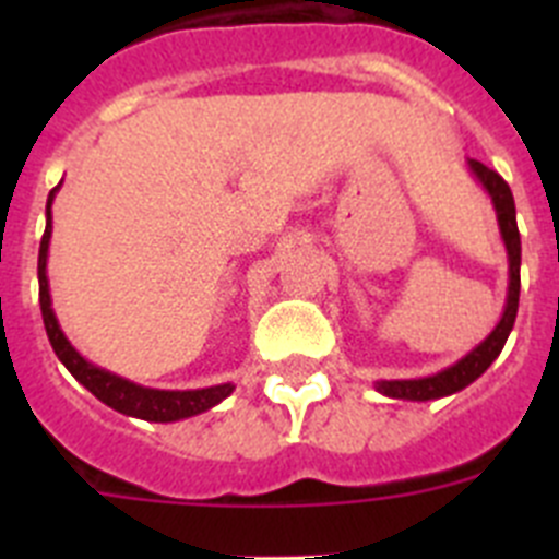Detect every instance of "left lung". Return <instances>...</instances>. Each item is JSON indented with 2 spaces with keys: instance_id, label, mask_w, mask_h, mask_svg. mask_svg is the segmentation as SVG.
Instances as JSON below:
<instances>
[{
  "instance_id": "obj_1",
  "label": "left lung",
  "mask_w": 559,
  "mask_h": 559,
  "mask_svg": "<svg viewBox=\"0 0 559 559\" xmlns=\"http://www.w3.org/2000/svg\"><path fill=\"white\" fill-rule=\"evenodd\" d=\"M467 167H471L473 176L481 181L484 190L490 192L492 206H496L498 215V229H501V240L503 246H507V260H510V288H507V305H503L501 322L496 324V330H492L476 349H471L462 360H456L453 367L442 369V372L414 380H378V392L386 394V397L437 400L462 392L464 386H471L473 380L481 378L492 360L501 355L503 344L510 338L512 324H515L518 296H521V231H518L515 221V199H512L510 185H507L496 170H490V167L481 165V162L476 159H467Z\"/></svg>"
}]
</instances>
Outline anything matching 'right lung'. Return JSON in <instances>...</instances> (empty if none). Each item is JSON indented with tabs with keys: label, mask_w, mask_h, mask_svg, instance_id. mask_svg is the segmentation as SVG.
Returning a JSON list of instances; mask_svg holds the SVG:
<instances>
[{
	"label": "right lung",
	"mask_w": 559,
	"mask_h": 559,
	"mask_svg": "<svg viewBox=\"0 0 559 559\" xmlns=\"http://www.w3.org/2000/svg\"><path fill=\"white\" fill-rule=\"evenodd\" d=\"M56 190H49L47 199V229L41 237V249H38V302H41L44 328H47V338L56 349L58 360L72 372V378L86 386L88 392L103 400L106 406L114 412L128 414V417L151 419V423H176V419L195 417L201 412H210L212 406H218L221 400L231 394V383H221V386L210 389H187V392H167V389H147L140 383L111 374L106 369L88 364L81 353H78L69 338L63 335L61 324L52 310V299H49V283H47V251H49V237H52V199Z\"/></svg>",
	"instance_id": "add662e5"
}]
</instances>
